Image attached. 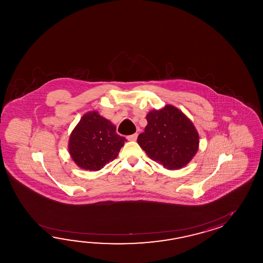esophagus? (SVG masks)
<instances>
[{
  "label": "esophagus",
  "mask_w": 263,
  "mask_h": 263,
  "mask_svg": "<svg viewBox=\"0 0 263 263\" xmlns=\"http://www.w3.org/2000/svg\"><path fill=\"white\" fill-rule=\"evenodd\" d=\"M137 136H138L137 134H132V135H129L127 137V139L129 140V141H135V140L137 139Z\"/></svg>",
  "instance_id": "esophagus-1"
}]
</instances>
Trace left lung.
Listing matches in <instances>:
<instances>
[{"label":"left lung","instance_id":"obj_1","mask_svg":"<svg viewBox=\"0 0 263 263\" xmlns=\"http://www.w3.org/2000/svg\"><path fill=\"white\" fill-rule=\"evenodd\" d=\"M138 145L151 160L169 170L183 167L196 155L199 136L194 124L176 107L166 105L146 116Z\"/></svg>","mask_w":263,"mask_h":263}]
</instances>
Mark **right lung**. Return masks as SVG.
<instances>
[{
	"label": "right lung",
	"instance_id": "right-lung-1",
	"mask_svg": "<svg viewBox=\"0 0 263 263\" xmlns=\"http://www.w3.org/2000/svg\"><path fill=\"white\" fill-rule=\"evenodd\" d=\"M127 140L116 132L108 119L98 112H89L81 118L69 137L70 156L85 170L98 171L114 161Z\"/></svg>",
	"mask_w": 263,
	"mask_h": 263
}]
</instances>
